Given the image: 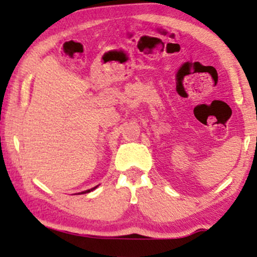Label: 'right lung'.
I'll list each match as a JSON object with an SVG mask.
<instances>
[{"instance_id":"add662e5","label":"right lung","mask_w":257,"mask_h":257,"mask_svg":"<svg viewBox=\"0 0 257 257\" xmlns=\"http://www.w3.org/2000/svg\"><path fill=\"white\" fill-rule=\"evenodd\" d=\"M96 187H97V186H96ZM96 187L91 188V190H87V191H85V192H82V193H88V192H91V191H93V190H94V188H96Z\"/></svg>"}]
</instances>
